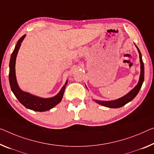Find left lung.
I'll use <instances>...</instances> for the list:
<instances>
[{
  "label": "left lung",
  "instance_id": "1",
  "mask_svg": "<svg viewBox=\"0 0 154 154\" xmlns=\"http://www.w3.org/2000/svg\"><path fill=\"white\" fill-rule=\"evenodd\" d=\"M136 47L138 49L139 56H140V79H139V81L138 84L132 90L130 91L128 94L124 96L122 98H120L115 100H110V101H101L98 100H94L97 103L100 104V105L105 106V107H109V108H118L121 107L122 106L126 105L127 103H129L130 101H131L136 96L137 94L140 91V89L142 87V85L144 81V75H145V71H144V64L143 59H142V55L140 50L138 48V47L136 45Z\"/></svg>",
  "mask_w": 154,
  "mask_h": 154
}]
</instances>
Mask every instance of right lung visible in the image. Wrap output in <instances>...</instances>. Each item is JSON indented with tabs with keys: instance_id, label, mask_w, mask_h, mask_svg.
Returning a JSON list of instances; mask_svg holds the SVG:
<instances>
[{
	"instance_id": "right-lung-1",
	"label": "right lung",
	"mask_w": 154,
	"mask_h": 154,
	"mask_svg": "<svg viewBox=\"0 0 154 154\" xmlns=\"http://www.w3.org/2000/svg\"><path fill=\"white\" fill-rule=\"evenodd\" d=\"M25 37V35H23L18 40L17 44L16 45L15 48H14V50L12 52V54L11 56L10 62H9V84H10V87L11 91H13L14 94L17 98L18 100L26 108L29 109H32L33 111H36V112H45V111H48L51 109H52L54 107H55L62 100L64 92H65V87L67 84V80L66 81L65 85L61 89L60 92H59L57 95L52 97V98H40V97L32 95L29 93H27V92L21 90L19 88V87H18L17 81H16L15 64L18 51L19 50L21 42H23Z\"/></svg>"
}]
</instances>
